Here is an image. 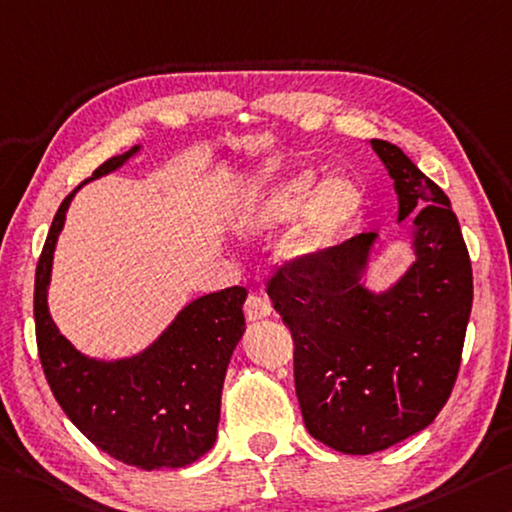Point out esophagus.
Wrapping results in <instances>:
<instances>
[{"mask_svg": "<svg viewBox=\"0 0 512 512\" xmlns=\"http://www.w3.org/2000/svg\"><path fill=\"white\" fill-rule=\"evenodd\" d=\"M243 312H246L248 321L266 319L271 314V303L262 294H250L246 298V305H243Z\"/></svg>", "mask_w": 512, "mask_h": 512, "instance_id": "34e87169", "label": "esophagus"}]
</instances>
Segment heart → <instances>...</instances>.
Masks as SVG:
<instances>
[{"instance_id":"obj_1","label":"heart","mask_w":512,"mask_h":512,"mask_svg":"<svg viewBox=\"0 0 512 512\" xmlns=\"http://www.w3.org/2000/svg\"><path fill=\"white\" fill-rule=\"evenodd\" d=\"M364 196L351 182H326L314 170H303L275 184L243 209L237 225L243 232L273 234L305 218V225L289 239L285 255L291 262L310 264L326 255L362 214Z\"/></svg>"}]
</instances>
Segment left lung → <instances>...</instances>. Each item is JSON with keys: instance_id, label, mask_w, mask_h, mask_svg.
I'll use <instances>...</instances> for the list:
<instances>
[{"instance_id": "1", "label": "left lung", "mask_w": 512, "mask_h": 512, "mask_svg": "<svg viewBox=\"0 0 512 512\" xmlns=\"http://www.w3.org/2000/svg\"><path fill=\"white\" fill-rule=\"evenodd\" d=\"M412 216L415 262L383 294L362 285L376 234L364 232L316 262H287L266 282L294 339L303 421L330 449L369 456L431 424L456 385L472 262L449 198L394 143L371 139Z\"/></svg>"}]
</instances>
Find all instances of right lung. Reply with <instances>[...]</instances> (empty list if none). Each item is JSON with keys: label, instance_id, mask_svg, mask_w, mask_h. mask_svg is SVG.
Listing matches in <instances>:
<instances>
[{"label": "right lung", "instance_id": "add662e5", "mask_svg": "<svg viewBox=\"0 0 512 512\" xmlns=\"http://www.w3.org/2000/svg\"><path fill=\"white\" fill-rule=\"evenodd\" d=\"M136 152L139 145L107 159L91 180ZM77 189L61 202L36 266V344L47 383L72 424L111 458L148 472L191 465L216 442L225 371L246 330L241 305L248 291L227 287L196 298L134 358H86L47 310L56 239Z\"/></svg>", "mask_w": 512, "mask_h": 512}]
</instances>
